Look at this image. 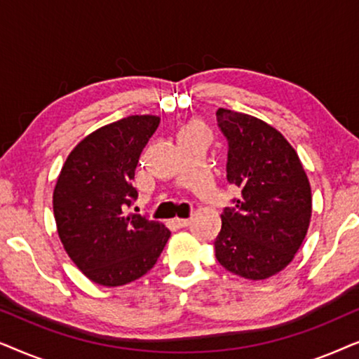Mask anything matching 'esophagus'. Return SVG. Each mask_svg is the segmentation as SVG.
Here are the masks:
<instances>
[{
  "label": "esophagus",
  "mask_w": 359,
  "mask_h": 359,
  "mask_svg": "<svg viewBox=\"0 0 359 359\" xmlns=\"http://www.w3.org/2000/svg\"><path fill=\"white\" fill-rule=\"evenodd\" d=\"M171 225H173V227H176V229H183V227H188L189 225V219H173L171 220Z\"/></svg>",
  "instance_id": "obj_1"
}]
</instances>
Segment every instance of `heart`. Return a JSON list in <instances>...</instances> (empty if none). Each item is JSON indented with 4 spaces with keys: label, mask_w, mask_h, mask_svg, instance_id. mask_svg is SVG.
Segmentation results:
<instances>
[{
    "label": "heart",
    "mask_w": 359,
    "mask_h": 359,
    "mask_svg": "<svg viewBox=\"0 0 359 359\" xmlns=\"http://www.w3.org/2000/svg\"><path fill=\"white\" fill-rule=\"evenodd\" d=\"M191 130H199L198 126H189L188 129H186V132H191Z\"/></svg>",
    "instance_id": "b5f03b06"
}]
</instances>
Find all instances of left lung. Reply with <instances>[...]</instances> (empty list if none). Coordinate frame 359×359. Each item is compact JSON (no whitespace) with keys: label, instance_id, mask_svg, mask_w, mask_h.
I'll return each instance as SVG.
<instances>
[{"label":"left lung","instance_id":"8db88e82","mask_svg":"<svg viewBox=\"0 0 359 359\" xmlns=\"http://www.w3.org/2000/svg\"><path fill=\"white\" fill-rule=\"evenodd\" d=\"M227 181L240 196L220 214L215 258L245 279H266L292 262L312 214L311 184L291 144L266 122L219 107Z\"/></svg>","mask_w":359,"mask_h":359}]
</instances>
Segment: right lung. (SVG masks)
Returning a JSON list of instances; mask_svg holds the SVG:
<instances>
[{"instance_id": "right-lung-1", "label": "right lung", "mask_w": 359, "mask_h": 359, "mask_svg": "<svg viewBox=\"0 0 359 359\" xmlns=\"http://www.w3.org/2000/svg\"><path fill=\"white\" fill-rule=\"evenodd\" d=\"M160 117L129 116L85 137L63 165L53 215L63 248L101 286H124L149 273L171 232L147 215L127 212L142 150Z\"/></svg>"}]
</instances>
